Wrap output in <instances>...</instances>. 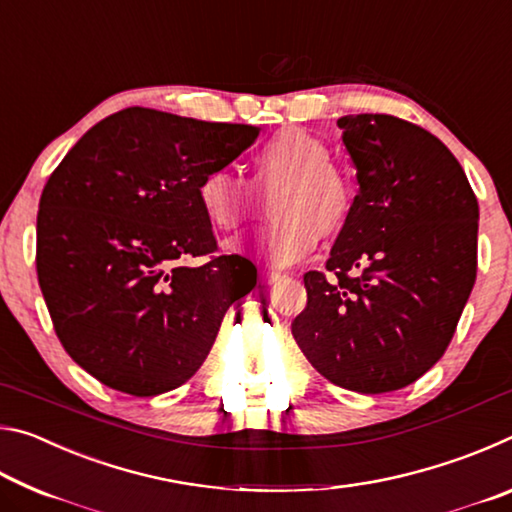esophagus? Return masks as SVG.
Listing matches in <instances>:
<instances>
[{
	"mask_svg": "<svg viewBox=\"0 0 512 512\" xmlns=\"http://www.w3.org/2000/svg\"><path fill=\"white\" fill-rule=\"evenodd\" d=\"M277 277H280V273H277V271H271V268H268V271H262V282H264V284H271V282H275Z\"/></svg>",
	"mask_w": 512,
	"mask_h": 512,
	"instance_id": "1",
	"label": "esophagus"
}]
</instances>
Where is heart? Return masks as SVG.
<instances>
[{
    "instance_id": "1",
    "label": "heart",
    "mask_w": 512,
    "mask_h": 512,
    "mask_svg": "<svg viewBox=\"0 0 512 512\" xmlns=\"http://www.w3.org/2000/svg\"><path fill=\"white\" fill-rule=\"evenodd\" d=\"M250 169L255 192L271 196L268 210L275 216L262 232V244L273 262H298L318 235H339L350 223L357 189L316 135L300 128L275 133L257 146ZM253 189L228 169H212L198 180L196 201L212 228L237 232L257 212Z\"/></svg>"
}]
</instances>
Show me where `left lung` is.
<instances>
[{
    "mask_svg": "<svg viewBox=\"0 0 512 512\" xmlns=\"http://www.w3.org/2000/svg\"><path fill=\"white\" fill-rule=\"evenodd\" d=\"M357 205L327 259L305 273L293 339L320 375L391 393L443 357L476 280L479 203L452 151L393 115L339 119Z\"/></svg>",
    "mask_w": 512,
    "mask_h": 512,
    "instance_id": "obj_1",
    "label": "left lung"
}]
</instances>
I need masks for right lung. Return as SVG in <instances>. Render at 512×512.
<instances>
[{
    "instance_id": "right-lung-1",
    "label": "right lung",
    "mask_w": 512,
    "mask_h": 512,
    "mask_svg": "<svg viewBox=\"0 0 512 512\" xmlns=\"http://www.w3.org/2000/svg\"><path fill=\"white\" fill-rule=\"evenodd\" d=\"M259 128L126 108L92 126L51 173L38 210V282L60 343L115 391H173L203 366L257 268L219 255L196 201ZM205 256L203 265H192Z\"/></svg>"
}]
</instances>
